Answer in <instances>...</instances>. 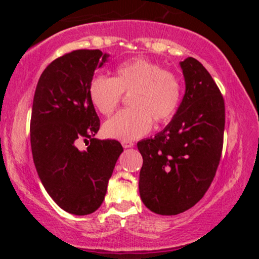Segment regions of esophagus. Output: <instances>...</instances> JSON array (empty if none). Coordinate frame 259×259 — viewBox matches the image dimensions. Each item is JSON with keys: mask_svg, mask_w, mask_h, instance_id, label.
Instances as JSON below:
<instances>
[{"mask_svg": "<svg viewBox=\"0 0 259 259\" xmlns=\"http://www.w3.org/2000/svg\"><path fill=\"white\" fill-rule=\"evenodd\" d=\"M121 145L123 148H130V147H133L134 144L132 141H121Z\"/></svg>", "mask_w": 259, "mask_h": 259, "instance_id": "obj_1", "label": "esophagus"}]
</instances>
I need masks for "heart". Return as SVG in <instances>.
Instances as JSON below:
<instances>
[{"mask_svg": "<svg viewBox=\"0 0 259 259\" xmlns=\"http://www.w3.org/2000/svg\"><path fill=\"white\" fill-rule=\"evenodd\" d=\"M122 93H131V108L116 113L102 128L108 138L131 141L150 132L153 122L171 120L182 100V83L176 74L141 58L119 65L114 77L95 75L90 82L91 101L101 114H111Z\"/></svg>", "mask_w": 259, "mask_h": 259, "instance_id": "1", "label": "heart"}]
</instances>
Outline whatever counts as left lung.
<instances>
[{"instance_id": "obj_1", "label": "left lung", "mask_w": 259, "mask_h": 259, "mask_svg": "<svg viewBox=\"0 0 259 259\" xmlns=\"http://www.w3.org/2000/svg\"><path fill=\"white\" fill-rule=\"evenodd\" d=\"M185 94L167 126L138 143L143 155L139 192L154 213L175 215L204 197L223 150L225 106L205 67L193 58L179 63Z\"/></svg>"}]
</instances>
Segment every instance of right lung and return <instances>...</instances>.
Wrapping results in <instances>:
<instances>
[{
    "label": "right lung",
    "instance_id": "add662e5",
    "mask_svg": "<svg viewBox=\"0 0 259 259\" xmlns=\"http://www.w3.org/2000/svg\"><path fill=\"white\" fill-rule=\"evenodd\" d=\"M99 49H80L56 59L41 74L30 120L31 153L52 199L72 214L97 211L122 153L116 140L94 138L100 120L90 98L94 70L108 61ZM83 140L89 146L80 150Z\"/></svg>",
    "mask_w": 259,
    "mask_h": 259
}]
</instances>
